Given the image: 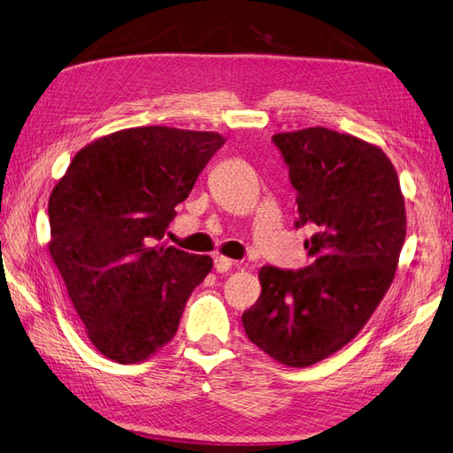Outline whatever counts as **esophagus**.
Here are the masks:
<instances>
[{"instance_id": "esophagus-1", "label": "esophagus", "mask_w": 453, "mask_h": 453, "mask_svg": "<svg viewBox=\"0 0 453 453\" xmlns=\"http://www.w3.org/2000/svg\"><path fill=\"white\" fill-rule=\"evenodd\" d=\"M234 265H235L234 260L227 258V257H222V255H218L214 258V268H216V272H219V274H224V272L231 270V266H234Z\"/></svg>"}]
</instances>
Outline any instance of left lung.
Instances as JSON below:
<instances>
[{
    "label": "left lung",
    "mask_w": 453,
    "mask_h": 453,
    "mask_svg": "<svg viewBox=\"0 0 453 453\" xmlns=\"http://www.w3.org/2000/svg\"><path fill=\"white\" fill-rule=\"evenodd\" d=\"M297 188L296 226L311 262L265 266L260 297L243 312L247 338L272 359L303 369L340 351L390 289L405 241V198L380 146L326 127L272 136Z\"/></svg>",
    "instance_id": "obj_1"
}]
</instances>
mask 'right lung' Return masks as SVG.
Wrapping results in <instances>:
<instances>
[{"mask_svg": "<svg viewBox=\"0 0 453 453\" xmlns=\"http://www.w3.org/2000/svg\"><path fill=\"white\" fill-rule=\"evenodd\" d=\"M226 142L164 125L88 142L50 195V257L88 340L108 359L142 363L173 340L208 255L160 243L175 206Z\"/></svg>", "mask_w": 453, "mask_h": 453, "instance_id": "add662e5", "label": "right lung"}]
</instances>
